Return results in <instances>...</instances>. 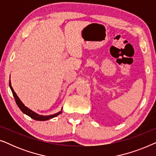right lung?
<instances>
[{
  "instance_id": "1",
  "label": "right lung",
  "mask_w": 156,
  "mask_h": 156,
  "mask_svg": "<svg viewBox=\"0 0 156 156\" xmlns=\"http://www.w3.org/2000/svg\"><path fill=\"white\" fill-rule=\"evenodd\" d=\"M10 89H11L12 91V94H13V97L15 98V101H16L17 105L19 108H20V109L22 111V112L25 114L27 116H29L30 118L33 119L34 120H36V121H46V120H49V119H52V118H54V117L57 116V115L60 114L62 112L57 113V114H53V115H50V116H42V115H39L37 114H36V113L33 112V111H31L30 109H29L28 108L26 107L24 104L22 103V101H20V99H19L18 96L15 92L13 89H12V87H11V85L10 84Z\"/></svg>"
}]
</instances>
